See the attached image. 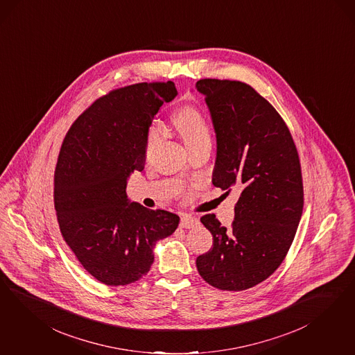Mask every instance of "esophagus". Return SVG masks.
Masks as SVG:
<instances>
[{"label":"esophagus","instance_id":"esophagus-1","mask_svg":"<svg viewBox=\"0 0 355 355\" xmlns=\"http://www.w3.org/2000/svg\"><path fill=\"white\" fill-rule=\"evenodd\" d=\"M198 225V219L188 214H183L182 219H180V227L183 229H193Z\"/></svg>","mask_w":355,"mask_h":355}]
</instances>
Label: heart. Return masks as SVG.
Wrapping results in <instances>:
<instances>
[{
	"mask_svg": "<svg viewBox=\"0 0 355 355\" xmlns=\"http://www.w3.org/2000/svg\"><path fill=\"white\" fill-rule=\"evenodd\" d=\"M173 121L188 149H193L196 146H200L204 144H211L210 128L207 125L204 116L195 108H184L182 111H179L175 114ZM160 138H162V130L159 126H150L148 137H146V149H145V154L148 158L158 146Z\"/></svg>",
	"mask_w": 355,
	"mask_h": 355,
	"instance_id": "b5f03b06",
	"label": "heart"
}]
</instances>
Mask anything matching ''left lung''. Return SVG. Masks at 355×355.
Masks as SVG:
<instances>
[{"mask_svg": "<svg viewBox=\"0 0 355 355\" xmlns=\"http://www.w3.org/2000/svg\"><path fill=\"white\" fill-rule=\"evenodd\" d=\"M196 89L217 136L213 184L241 188L231 229L216 214L201 217L213 247L196 266L209 285L241 291L273 275L294 241L304 201L299 155L281 114L250 85L205 78Z\"/></svg>", "mask_w": 355, "mask_h": 355, "instance_id": "left-lung-1", "label": "left lung"}]
</instances>
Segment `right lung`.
Segmentation results:
<instances>
[{
  "label": "right lung",
  "mask_w": 355,
  "mask_h": 355,
  "mask_svg": "<svg viewBox=\"0 0 355 355\" xmlns=\"http://www.w3.org/2000/svg\"><path fill=\"white\" fill-rule=\"evenodd\" d=\"M178 95L175 83H136L108 92L78 116L62 141L53 200L64 241L90 275L125 286L148 275L157 241L180 218L129 204L126 179L142 171L146 137L162 104Z\"/></svg>",
  "instance_id": "obj_1"
}]
</instances>
